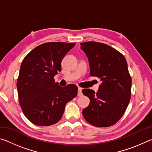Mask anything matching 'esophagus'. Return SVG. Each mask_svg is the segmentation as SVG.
<instances>
[{
	"instance_id": "esophagus-1",
	"label": "esophagus",
	"mask_w": 152,
	"mask_h": 152,
	"mask_svg": "<svg viewBox=\"0 0 152 152\" xmlns=\"http://www.w3.org/2000/svg\"><path fill=\"white\" fill-rule=\"evenodd\" d=\"M78 96H81L82 95V88H80V87H78Z\"/></svg>"
}]
</instances>
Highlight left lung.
Segmentation results:
<instances>
[{
  "label": "left lung",
  "instance_id": "8db88e82",
  "mask_svg": "<svg viewBox=\"0 0 152 152\" xmlns=\"http://www.w3.org/2000/svg\"><path fill=\"white\" fill-rule=\"evenodd\" d=\"M80 45L88 58L90 74L102 81L97 92L82 91L90 99L82 115L90 124L109 127L121 118L130 101L132 78L127 61L122 53L104 43L88 42Z\"/></svg>",
  "mask_w": 152,
  "mask_h": 152
}]
</instances>
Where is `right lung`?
<instances>
[{
  "mask_svg": "<svg viewBox=\"0 0 152 152\" xmlns=\"http://www.w3.org/2000/svg\"><path fill=\"white\" fill-rule=\"evenodd\" d=\"M76 43L49 42L33 49L23 60L17 88L19 104L27 119L39 126H50L61 119L66 104L75 98L78 87H61L53 77L61 62Z\"/></svg>",
  "mask_w": 152,
  "mask_h": 152,
  "instance_id": "add662e5",
  "label": "right lung"
}]
</instances>
